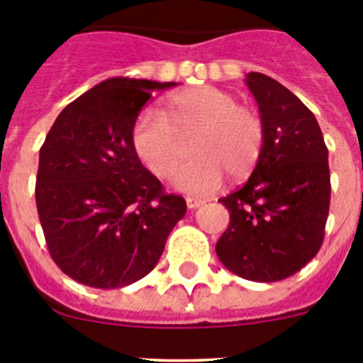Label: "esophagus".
I'll list each match as a JSON object with an SVG mask.
<instances>
[{"label": "esophagus", "instance_id": "obj_1", "mask_svg": "<svg viewBox=\"0 0 363 363\" xmlns=\"http://www.w3.org/2000/svg\"><path fill=\"white\" fill-rule=\"evenodd\" d=\"M185 201H187V209L189 211H194V209H198L200 205H203V200H198V198H191V196H189Z\"/></svg>", "mask_w": 363, "mask_h": 363}]
</instances>
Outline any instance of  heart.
I'll return each instance as SVG.
<instances>
[{"mask_svg":"<svg viewBox=\"0 0 363 363\" xmlns=\"http://www.w3.org/2000/svg\"><path fill=\"white\" fill-rule=\"evenodd\" d=\"M192 138L196 158L185 163L172 184L189 194L214 192L225 178H245L258 165L265 145V125L251 107L213 85L191 86L167 101V114L143 108L130 129V145L140 162L167 178L184 156L179 136Z\"/></svg>","mask_w":363,"mask_h":363,"instance_id":"1","label":"heart"}]
</instances>
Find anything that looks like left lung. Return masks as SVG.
Returning <instances> with one entry per match:
<instances>
[{
  "mask_svg": "<svg viewBox=\"0 0 363 363\" xmlns=\"http://www.w3.org/2000/svg\"><path fill=\"white\" fill-rule=\"evenodd\" d=\"M265 125L258 165L238 191L221 198L229 227L216 255L230 272L252 281L293 277L323 242L331 176L329 152L313 112L277 79L245 76Z\"/></svg>",
  "mask_w": 363,
  "mask_h": 363,
  "instance_id": "8db88e82",
  "label": "left lung"
}]
</instances>
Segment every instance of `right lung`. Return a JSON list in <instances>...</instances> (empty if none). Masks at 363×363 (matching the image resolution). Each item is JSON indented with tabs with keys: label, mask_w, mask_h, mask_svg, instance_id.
<instances>
[{
	"label": "right lung",
	"mask_w": 363,
	"mask_h": 363,
	"mask_svg": "<svg viewBox=\"0 0 363 363\" xmlns=\"http://www.w3.org/2000/svg\"><path fill=\"white\" fill-rule=\"evenodd\" d=\"M174 82L108 78L67 105L40 149L36 205L49 252L72 280L118 289L147 277L187 213L130 145L152 96Z\"/></svg>",
	"instance_id": "right-lung-1"
}]
</instances>
